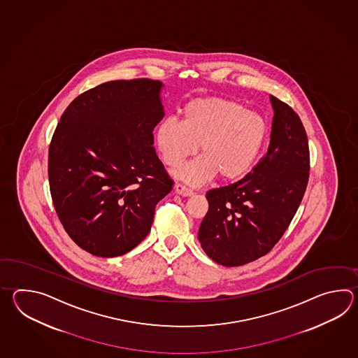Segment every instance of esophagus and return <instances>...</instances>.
I'll list each match as a JSON object with an SVG mask.
<instances>
[{
    "instance_id": "obj_1",
    "label": "esophagus",
    "mask_w": 358,
    "mask_h": 358,
    "mask_svg": "<svg viewBox=\"0 0 358 358\" xmlns=\"http://www.w3.org/2000/svg\"><path fill=\"white\" fill-rule=\"evenodd\" d=\"M176 192L178 194H180V196H184V197H190V196H193V190L189 189V188H187L185 185H182L180 182H176Z\"/></svg>"
}]
</instances>
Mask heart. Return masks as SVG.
<instances>
[{"label": "heart", "instance_id": "b5f03b06", "mask_svg": "<svg viewBox=\"0 0 358 358\" xmlns=\"http://www.w3.org/2000/svg\"><path fill=\"white\" fill-rule=\"evenodd\" d=\"M267 136L262 115L221 97L194 99L184 108L182 122L166 119L156 130V145L162 161L176 168L197 152L202 153L178 170L190 185H201L216 174L222 180L239 179L251 169Z\"/></svg>", "mask_w": 358, "mask_h": 358}]
</instances>
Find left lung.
Listing matches in <instances>:
<instances>
[{
	"label": "left lung",
	"instance_id": "obj_1",
	"mask_svg": "<svg viewBox=\"0 0 358 358\" xmlns=\"http://www.w3.org/2000/svg\"><path fill=\"white\" fill-rule=\"evenodd\" d=\"M270 145L239 182L206 193L208 211L198 241L222 266H242L265 256L297 213L310 176L307 134L294 110L274 96Z\"/></svg>",
	"mask_w": 358,
	"mask_h": 358
}]
</instances>
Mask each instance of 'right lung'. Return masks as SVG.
Segmentation results:
<instances>
[{
	"instance_id": "right-lung-1",
	"label": "right lung",
	"mask_w": 358,
	"mask_h": 358,
	"mask_svg": "<svg viewBox=\"0 0 358 358\" xmlns=\"http://www.w3.org/2000/svg\"><path fill=\"white\" fill-rule=\"evenodd\" d=\"M161 90L145 78L99 84L78 96L56 127L48 150L55 210L69 236L93 256L137 247L173 189L153 147L165 115Z\"/></svg>"
}]
</instances>
